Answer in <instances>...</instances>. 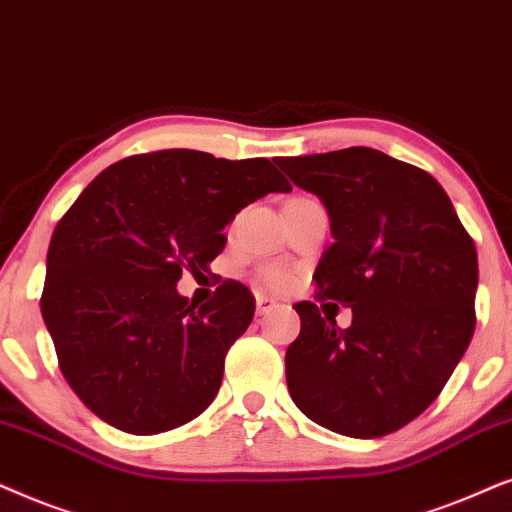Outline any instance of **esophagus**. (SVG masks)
<instances>
[{
  "instance_id": "obj_1",
  "label": "esophagus",
  "mask_w": 512,
  "mask_h": 512,
  "mask_svg": "<svg viewBox=\"0 0 512 512\" xmlns=\"http://www.w3.org/2000/svg\"><path fill=\"white\" fill-rule=\"evenodd\" d=\"M274 309H276L274 299H269V297H264V295H257V313H260V316H267V313H271Z\"/></svg>"
}]
</instances>
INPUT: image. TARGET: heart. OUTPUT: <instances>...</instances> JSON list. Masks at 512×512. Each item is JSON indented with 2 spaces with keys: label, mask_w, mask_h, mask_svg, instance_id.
I'll list each match as a JSON object with an SVG mask.
<instances>
[{
  "label": "heart",
  "mask_w": 512,
  "mask_h": 512,
  "mask_svg": "<svg viewBox=\"0 0 512 512\" xmlns=\"http://www.w3.org/2000/svg\"><path fill=\"white\" fill-rule=\"evenodd\" d=\"M264 283H267L271 290H283L285 285H288V274H283L281 269H271L264 274Z\"/></svg>",
  "instance_id": "heart-1"
}]
</instances>
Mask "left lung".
Returning a JSON list of instances; mask_svg holds the SVG:
<instances>
[{"label": "left lung", "mask_w": 512, "mask_h": 512, "mask_svg": "<svg viewBox=\"0 0 512 512\" xmlns=\"http://www.w3.org/2000/svg\"><path fill=\"white\" fill-rule=\"evenodd\" d=\"M316 194L335 243L320 257L318 299L349 306L351 325L297 302L285 353L295 405L318 426L381 438L438 398L475 330L478 252L433 175L379 149L278 156Z\"/></svg>", "instance_id": "obj_1"}]
</instances>
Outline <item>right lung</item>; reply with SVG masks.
Listing matches in <instances>:
<instances>
[{
	"label": "right lung",
	"mask_w": 512,
	"mask_h": 512,
	"mask_svg": "<svg viewBox=\"0 0 512 512\" xmlns=\"http://www.w3.org/2000/svg\"><path fill=\"white\" fill-rule=\"evenodd\" d=\"M290 189L269 159L161 149L112 163L79 194L53 229L42 316L67 384L95 417L154 435L213 403L255 297L224 281L194 304L175 285L185 269L208 271L238 210Z\"/></svg>",
	"instance_id": "1"
}]
</instances>
